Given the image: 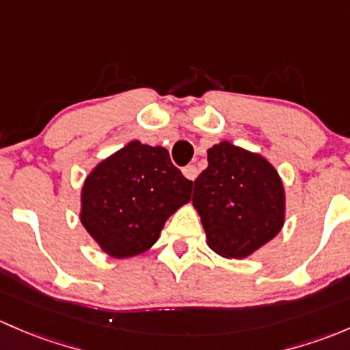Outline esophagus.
<instances>
[{
  "label": "esophagus",
  "instance_id": "obj_1",
  "mask_svg": "<svg viewBox=\"0 0 350 350\" xmlns=\"http://www.w3.org/2000/svg\"><path fill=\"white\" fill-rule=\"evenodd\" d=\"M183 175H185V178L189 180H196L197 175H199V170H197L196 165H187V167H183Z\"/></svg>",
  "mask_w": 350,
  "mask_h": 350
}]
</instances>
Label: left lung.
<instances>
[{
  "label": "left lung",
  "instance_id": "left-lung-1",
  "mask_svg": "<svg viewBox=\"0 0 350 350\" xmlns=\"http://www.w3.org/2000/svg\"><path fill=\"white\" fill-rule=\"evenodd\" d=\"M207 161L193 182L192 204L208 247L224 258H247L283 228L282 178L265 157L229 142L208 148Z\"/></svg>",
  "mask_w": 350,
  "mask_h": 350
}]
</instances>
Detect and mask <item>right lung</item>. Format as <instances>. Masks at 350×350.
<instances>
[{
  "label": "right lung",
  "mask_w": 350,
  "mask_h": 350,
  "mask_svg": "<svg viewBox=\"0 0 350 350\" xmlns=\"http://www.w3.org/2000/svg\"><path fill=\"white\" fill-rule=\"evenodd\" d=\"M192 180L163 146L135 139L96 165L81 193V222L111 258L145 253L165 222L190 200Z\"/></svg>",
  "instance_id": "obj_1"
}]
</instances>
